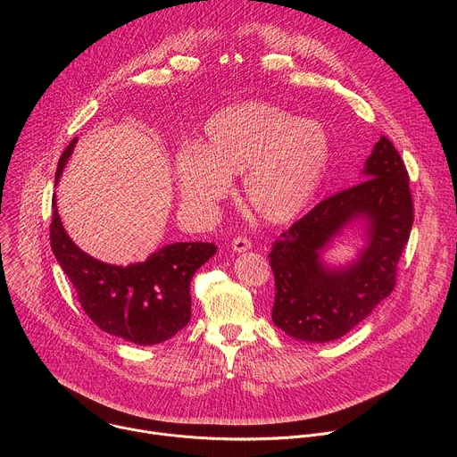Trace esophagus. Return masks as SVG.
I'll return each instance as SVG.
<instances>
[{
    "label": "esophagus",
    "instance_id": "obj_1",
    "mask_svg": "<svg viewBox=\"0 0 457 457\" xmlns=\"http://www.w3.org/2000/svg\"><path fill=\"white\" fill-rule=\"evenodd\" d=\"M253 242L247 238V237H235L233 242H231V247L237 251V253H242V251H247L251 249Z\"/></svg>",
    "mask_w": 457,
    "mask_h": 457
}]
</instances>
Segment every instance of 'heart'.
<instances>
[{
  "label": "heart",
  "instance_id": "1",
  "mask_svg": "<svg viewBox=\"0 0 457 457\" xmlns=\"http://www.w3.org/2000/svg\"><path fill=\"white\" fill-rule=\"evenodd\" d=\"M331 141L311 119L271 104L240 103L213 113L197 146L175 155V177L186 206L213 212L242 173L244 201L268 222H286L302 213L328 171Z\"/></svg>",
  "mask_w": 457,
  "mask_h": 457
}]
</instances>
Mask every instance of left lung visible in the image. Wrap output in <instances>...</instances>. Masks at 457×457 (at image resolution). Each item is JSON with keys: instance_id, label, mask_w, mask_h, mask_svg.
Masks as SVG:
<instances>
[{"instance_id": "8db88e82", "label": "left lung", "mask_w": 457, "mask_h": 457, "mask_svg": "<svg viewBox=\"0 0 457 457\" xmlns=\"http://www.w3.org/2000/svg\"><path fill=\"white\" fill-rule=\"evenodd\" d=\"M363 173L365 180L323 199L273 244L271 318L296 340H337L395 291L398 262L414 222L409 173L385 136L376 143ZM358 216L370 222V242L362 256L345 270L323 269L320 249Z\"/></svg>"}]
</instances>
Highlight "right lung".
Instances as JSON below:
<instances>
[{
    "label": "right lung",
    "mask_w": 457,
    "mask_h": 457,
    "mask_svg": "<svg viewBox=\"0 0 457 457\" xmlns=\"http://www.w3.org/2000/svg\"><path fill=\"white\" fill-rule=\"evenodd\" d=\"M74 145L76 139L62 152L55 182ZM52 212V251L71 278L81 307L101 331L137 345H155L186 328L191 316L189 282L217 253L213 242H177L148 256L146 262L110 266L71 240L59 220L55 197Z\"/></svg>",
    "instance_id": "add662e5"
}]
</instances>
